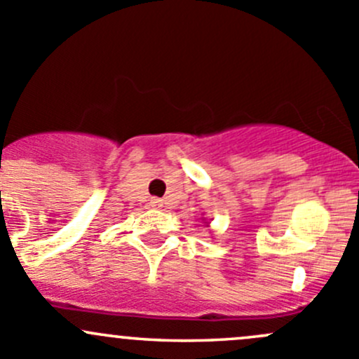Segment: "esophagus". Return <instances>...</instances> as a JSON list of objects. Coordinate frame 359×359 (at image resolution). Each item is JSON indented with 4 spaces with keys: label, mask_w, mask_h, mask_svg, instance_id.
<instances>
[{
    "label": "esophagus",
    "mask_w": 359,
    "mask_h": 359,
    "mask_svg": "<svg viewBox=\"0 0 359 359\" xmlns=\"http://www.w3.org/2000/svg\"><path fill=\"white\" fill-rule=\"evenodd\" d=\"M152 204H154L155 207H162V205H164V202H162L161 198H152Z\"/></svg>",
    "instance_id": "1"
}]
</instances>
